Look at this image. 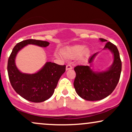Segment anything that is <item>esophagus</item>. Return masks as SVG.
Wrapping results in <instances>:
<instances>
[{"label":"esophagus","instance_id":"esophagus-1","mask_svg":"<svg viewBox=\"0 0 132 132\" xmlns=\"http://www.w3.org/2000/svg\"><path fill=\"white\" fill-rule=\"evenodd\" d=\"M72 69V67L71 66V65H66V70L68 71V70H70V69Z\"/></svg>","mask_w":132,"mask_h":132}]
</instances>
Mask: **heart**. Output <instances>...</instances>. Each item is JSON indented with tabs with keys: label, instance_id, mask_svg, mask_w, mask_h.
<instances>
[{
	"label": "heart",
	"instance_id": "obj_1",
	"mask_svg": "<svg viewBox=\"0 0 132 132\" xmlns=\"http://www.w3.org/2000/svg\"><path fill=\"white\" fill-rule=\"evenodd\" d=\"M61 54L67 60H73L77 57L79 61H83L89 57L90 51L88 47L83 45H75L62 49Z\"/></svg>",
	"mask_w": 132,
	"mask_h": 132
}]
</instances>
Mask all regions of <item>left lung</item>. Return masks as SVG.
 <instances>
[{
	"label": "left lung",
	"instance_id": "left-lung-1",
	"mask_svg": "<svg viewBox=\"0 0 132 132\" xmlns=\"http://www.w3.org/2000/svg\"><path fill=\"white\" fill-rule=\"evenodd\" d=\"M101 42H107L100 38ZM103 50H108L113 56L112 64L105 71H97L92 69V63L99 52L89 57V66H77L74 81L76 92L82 99L86 101H100L107 97L113 91L119 82L122 71V62L119 50L116 45L107 42Z\"/></svg>",
	"mask_w": 132,
	"mask_h": 132
}]
</instances>
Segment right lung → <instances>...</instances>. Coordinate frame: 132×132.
<instances>
[{
  "label": "right lung",
  "mask_w": 132,
  "mask_h": 132,
  "mask_svg": "<svg viewBox=\"0 0 132 132\" xmlns=\"http://www.w3.org/2000/svg\"><path fill=\"white\" fill-rule=\"evenodd\" d=\"M28 45L48 46L46 41L29 39L17 43L12 50L8 60L7 71L12 86L18 94L27 101L42 102L52 96L61 76L66 71V66L46 62L37 72L23 73L18 69L15 58L18 53Z\"/></svg>",
  "instance_id": "right-lung-1"
}]
</instances>
